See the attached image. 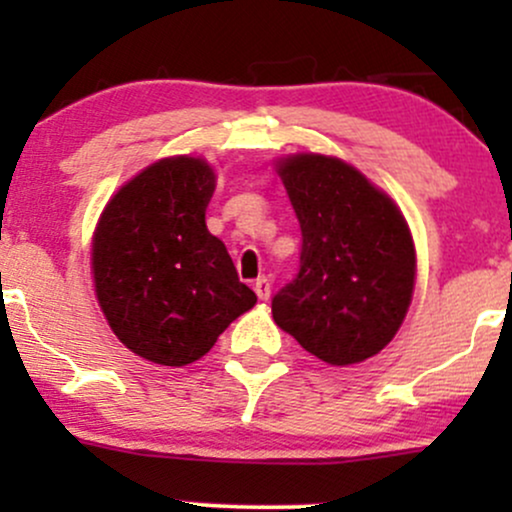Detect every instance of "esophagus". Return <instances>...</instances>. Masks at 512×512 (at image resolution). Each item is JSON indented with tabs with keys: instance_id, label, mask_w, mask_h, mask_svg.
Segmentation results:
<instances>
[{
	"instance_id": "obj_1",
	"label": "esophagus",
	"mask_w": 512,
	"mask_h": 512,
	"mask_svg": "<svg viewBox=\"0 0 512 512\" xmlns=\"http://www.w3.org/2000/svg\"><path fill=\"white\" fill-rule=\"evenodd\" d=\"M255 293L260 296V301H267V298L272 296V281H269L267 276H260V279H255Z\"/></svg>"
}]
</instances>
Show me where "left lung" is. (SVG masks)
I'll return each mask as SVG.
<instances>
[{
	"mask_svg": "<svg viewBox=\"0 0 512 512\" xmlns=\"http://www.w3.org/2000/svg\"><path fill=\"white\" fill-rule=\"evenodd\" d=\"M301 223V264L272 298L305 351L351 366L392 342L414 293L416 252L397 204L354 166L296 154L276 166Z\"/></svg>",
	"mask_w": 512,
	"mask_h": 512,
	"instance_id": "left-lung-1",
	"label": "left lung"
}]
</instances>
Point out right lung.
<instances>
[{
	"instance_id": "add662e5",
	"label": "right lung",
	"mask_w": 512,
	"mask_h": 512,
	"mask_svg": "<svg viewBox=\"0 0 512 512\" xmlns=\"http://www.w3.org/2000/svg\"><path fill=\"white\" fill-rule=\"evenodd\" d=\"M214 187L202 158H163L117 190L93 233L91 272L105 320L151 363L197 361L257 303L204 221Z\"/></svg>"
}]
</instances>
